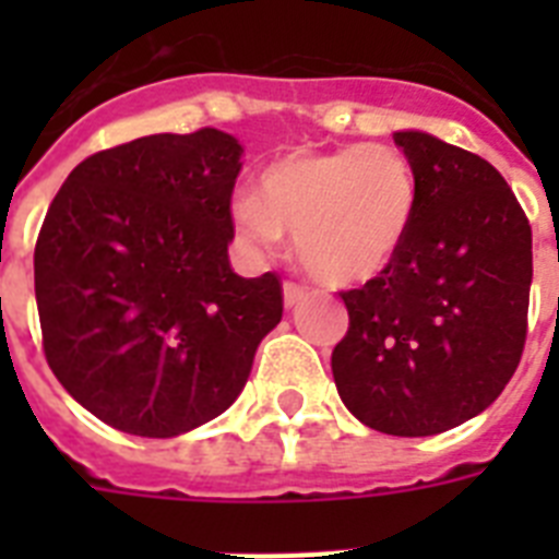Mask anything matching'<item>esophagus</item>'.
<instances>
[{
    "label": "esophagus",
    "instance_id": "esophagus-1",
    "mask_svg": "<svg viewBox=\"0 0 559 559\" xmlns=\"http://www.w3.org/2000/svg\"><path fill=\"white\" fill-rule=\"evenodd\" d=\"M305 296H307L305 284H296V281H287V284H284V307H287V310H293L296 305H301V301H305Z\"/></svg>",
    "mask_w": 559,
    "mask_h": 559
}]
</instances>
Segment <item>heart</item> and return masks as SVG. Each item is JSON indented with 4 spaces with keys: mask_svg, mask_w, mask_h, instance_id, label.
Segmentation results:
<instances>
[{
    "mask_svg": "<svg viewBox=\"0 0 559 559\" xmlns=\"http://www.w3.org/2000/svg\"><path fill=\"white\" fill-rule=\"evenodd\" d=\"M420 188L412 162L389 144L296 151L258 177V197L231 202V223L246 249L278 252L296 235L305 270L348 287L385 272L415 226Z\"/></svg>",
    "mask_w": 559,
    "mask_h": 559,
    "instance_id": "obj_1",
    "label": "heart"
}]
</instances>
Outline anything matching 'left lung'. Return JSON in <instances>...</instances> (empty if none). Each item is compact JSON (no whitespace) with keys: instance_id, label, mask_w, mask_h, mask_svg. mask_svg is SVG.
Segmentation results:
<instances>
[{"instance_id":"obj_1","label":"left lung","mask_w":559,"mask_h":559,"mask_svg":"<svg viewBox=\"0 0 559 559\" xmlns=\"http://www.w3.org/2000/svg\"><path fill=\"white\" fill-rule=\"evenodd\" d=\"M394 144L420 188L415 226L389 270L342 293L350 328L331 368L357 420L426 438L485 412L520 366L531 226L481 156L420 130H400Z\"/></svg>"}]
</instances>
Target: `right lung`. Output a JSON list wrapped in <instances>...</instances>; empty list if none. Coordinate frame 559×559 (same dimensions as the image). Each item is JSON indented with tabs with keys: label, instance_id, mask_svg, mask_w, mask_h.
Here are the masks:
<instances>
[{
	"label": "right lung",
	"instance_id": "1",
	"mask_svg": "<svg viewBox=\"0 0 559 559\" xmlns=\"http://www.w3.org/2000/svg\"><path fill=\"white\" fill-rule=\"evenodd\" d=\"M235 135H144L83 159L39 228L48 368L121 432L174 438L223 415L281 322L278 275L228 263Z\"/></svg>",
	"mask_w": 559,
	"mask_h": 559
}]
</instances>
